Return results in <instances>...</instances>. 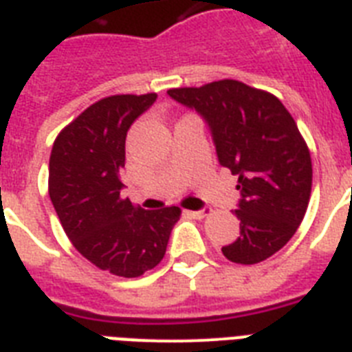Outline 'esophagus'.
Wrapping results in <instances>:
<instances>
[{"label": "esophagus", "mask_w": 352, "mask_h": 352, "mask_svg": "<svg viewBox=\"0 0 352 352\" xmlns=\"http://www.w3.org/2000/svg\"><path fill=\"white\" fill-rule=\"evenodd\" d=\"M211 213L210 208H202V210L199 211H188V215L193 217V219H204V217H208Z\"/></svg>", "instance_id": "esophagus-1"}]
</instances>
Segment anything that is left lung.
Returning <instances> with one entry per match:
<instances>
[{"mask_svg": "<svg viewBox=\"0 0 352 352\" xmlns=\"http://www.w3.org/2000/svg\"><path fill=\"white\" fill-rule=\"evenodd\" d=\"M168 96L201 113L221 166L239 177L241 236L222 248L226 258L250 265L275 255L298 230L313 184L295 119L273 94L235 79L171 88Z\"/></svg>", "mask_w": 352, "mask_h": 352, "instance_id": "obj_1", "label": "left lung"}]
</instances>
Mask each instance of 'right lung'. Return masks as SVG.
<instances>
[{
  "mask_svg": "<svg viewBox=\"0 0 352 352\" xmlns=\"http://www.w3.org/2000/svg\"><path fill=\"white\" fill-rule=\"evenodd\" d=\"M157 94L110 96L59 131L48 164V195L74 248L99 270L135 278L166 253L181 208L142 210L122 199L126 133Z\"/></svg>",
  "mask_w": 352,
  "mask_h": 352,
  "instance_id": "add662e5",
  "label": "right lung"
}]
</instances>
